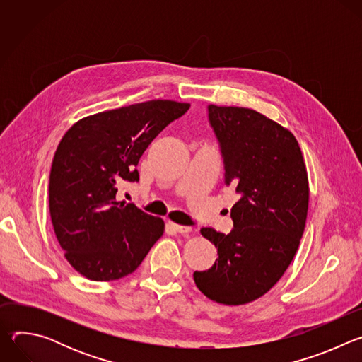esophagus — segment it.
<instances>
[{
	"label": "esophagus",
	"instance_id": "obj_1",
	"mask_svg": "<svg viewBox=\"0 0 362 362\" xmlns=\"http://www.w3.org/2000/svg\"><path fill=\"white\" fill-rule=\"evenodd\" d=\"M169 226L175 230V232H177V233H182V235H185V233H189L190 230H192V228L190 226H183V225H177V223H173V222H169Z\"/></svg>",
	"mask_w": 362,
	"mask_h": 362
}]
</instances>
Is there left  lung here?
Returning <instances> with one entry per match:
<instances>
[{
	"instance_id": "8db88e82",
	"label": "left lung",
	"mask_w": 362,
	"mask_h": 362,
	"mask_svg": "<svg viewBox=\"0 0 362 362\" xmlns=\"http://www.w3.org/2000/svg\"><path fill=\"white\" fill-rule=\"evenodd\" d=\"M219 141L225 185L240 199L232 206L233 229L200 233L218 247L211 269L194 272L209 299L243 305L265 295L298 250L308 214V175L295 136L267 116L245 107L208 106Z\"/></svg>"
}]
</instances>
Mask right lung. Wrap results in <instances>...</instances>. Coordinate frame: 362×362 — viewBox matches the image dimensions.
Segmentation results:
<instances>
[{
	"mask_svg": "<svg viewBox=\"0 0 362 362\" xmlns=\"http://www.w3.org/2000/svg\"><path fill=\"white\" fill-rule=\"evenodd\" d=\"M190 105L150 100L78 120L63 136L51 165V222L69 264L91 281L120 279L141 264L165 222L117 202L123 180L148 144Z\"/></svg>",
	"mask_w": 362,
	"mask_h": 362,
	"instance_id": "add662e5",
	"label": "right lung"
}]
</instances>
